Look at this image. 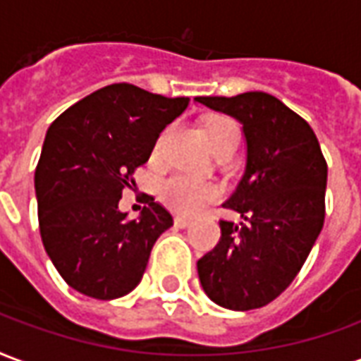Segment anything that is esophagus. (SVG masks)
<instances>
[{
  "label": "esophagus",
  "mask_w": 361,
  "mask_h": 361,
  "mask_svg": "<svg viewBox=\"0 0 361 361\" xmlns=\"http://www.w3.org/2000/svg\"><path fill=\"white\" fill-rule=\"evenodd\" d=\"M190 225H192V219H188V217H175V227L186 228V227H190Z\"/></svg>",
  "instance_id": "34e87169"
}]
</instances>
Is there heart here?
<instances>
[{
  "label": "heart",
  "instance_id": "1",
  "mask_svg": "<svg viewBox=\"0 0 361 361\" xmlns=\"http://www.w3.org/2000/svg\"><path fill=\"white\" fill-rule=\"evenodd\" d=\"M204 133H206L207 142L215 154L235 152L238 136H240L236 123L228 117H212L204 126ZM165 134L167 130L159 136V140L155 142L154 155L161 152ZM217 194L219 190L213 183L190 178L186 175H171L159 184V198L163 204L171 207L173 212L186 213V215L198 213L206 204L217 198Z\"/></svg>",
  "mask_w": 361,
  "mask_h": 361
}]
</instances>
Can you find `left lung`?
Wrapping results in <instances>:
<instances>
[{"label":"left lung","mask_w":361,"mask_h":361,"mask_svg":"<svg viewBox=\"0 0 361 361\" xmlns=\"http://www.w3.org/2000/svg\"><path fill=\"white\" fill-rule=\"evenodd\" d=\"M242 125L246 171L223 204L242 223L219 221V244L198 259L202 288L221 307L246 312L286 290L325 221L327 161L300 115L265 92L196 97Z\"/></svg>","instance_id":"8db88e82"}]
</instances>
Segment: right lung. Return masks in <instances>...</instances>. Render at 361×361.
Returning <instances> with one entry per match:
<instances>
[{"instance_id": "add662e5", "label": "right lung", "mask_w": 361, "mask_h": 361, "mask_svg": "<svg viewBox=\"0 0 361 361\" xmlns=\"http://www.w3.org/2000/svg\"><path fill=\"white\" fill-rule=\"evenodd\" d=\"M188 102L134 84H109L47 128L34 175L38 221L47 256L71 288L113 300L138 286L149 252L173 217L148 196L140 217L128 221L119 200L163 128Z\"/></svg>"}]
</instances>
